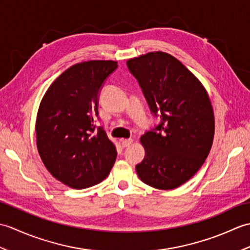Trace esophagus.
Returning <instances> with one entry per match:
<instances>
[{"label":"esophagus","mask_w":250,"mask_h":250,"mask_svg":"<svg viewBox=\"0 0 250 250\" xmlns=\"http://www.w3.org/2000/svg\"><path fill=\"white\" fill-rule=\"evenodd\" d=\"M132 143H133V140L132 139H125V140H121V144H122V147H128L130 146Z\"/></svg>","instance_id":"esophagus-1"}]
</instances>
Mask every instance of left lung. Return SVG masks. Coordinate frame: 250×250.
Wrapping results in <instances>:
<instances>
[{"label": "left lung", "mask_w": 250, "mask_h": 250, "mask_svg": "<svg viewBox=\"0 0 250 250\" xmlns=\"http://www.w3.org/2000/svg\"><path fill=\"white\" fill-rule=\"evenodd\" d=\"M151 113L161 122L141 136L145 158L136 166L143 183L175 189L203 166L213 145L214 110L203 84L176 58L148 52L126 61Z\"/></svg>", "instance_id": "left-lung-1"}]
</instances>
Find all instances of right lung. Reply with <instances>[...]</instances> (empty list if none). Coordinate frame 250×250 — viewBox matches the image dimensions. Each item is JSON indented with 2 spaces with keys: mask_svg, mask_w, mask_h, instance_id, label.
<instances>
[{
  "mask_svg": "<svg viewBox=\"0 0 250 250\" xmlns=\"http://www.w3.org/2000/svg\"><path fill=\"white\" fill-rule=\"evenodd\" d=\"M116 61L91 60L72 65L50 84L36 117V145L56 179L84 189L108 176L117 150L103 128H95L99 93Z\"/></svg>",
  "mask_w": 250,
  "mask_h": 250,
  "instance_id": "obj_1",
  "label": "right lung"
}]
</instances>
